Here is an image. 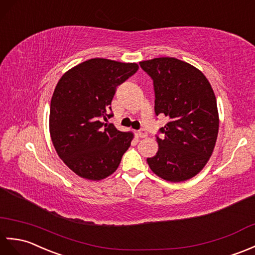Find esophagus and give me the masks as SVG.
<instances>
[{
    "label": "esophagus",
    "mask_w": 255,
    "mask_h": 255,
    "mask_svg": "<svg viewBox=\"0 0 255 255\" xmlns=\"http://www.w3.org/2000/svg\"><path fill=\"white\" fill-rule=\"evenodd\" d=\"M138 136H139L140 138H144V137H146V136H147V132H146V129H144V128H140L139 131H138Z\"/></svg>",
    "instance_id": "34e87169"
}]
</instances>
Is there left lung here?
I'll return each instance as SVG.
<instances>
[{
	"label": "left lung",
	"mask_w": 255,
	"mask_h": 255,
	"mask_svg": "<svg viewBox=\"0 0 255 255\" xmlns=\"http://www.w3.org/2000/svg\"><path fill=\"white\" fill-rule=\"evenodd\" d=\"M150 76L156 116L169 122L156 135L157 154L147 163L158 177L180 182L199 173L216 144L219 119L211 84L196 67L174 58L139 62Z\"/></svg>",
	"instance_id": "left-lung-1"
}]
</instances>
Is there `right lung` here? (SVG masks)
I'll return each mask as SVG.
<instances>
[{
  "instance_id": "1",
  "label": "right lung",
  "mask_w": 255,
  "mask_h": 255,
  "mask_svg": "<svg viewBox=\"0 0 255 255\" xmlns=\"http://www.w3.org/2000/svg\"><path fill=\"white\" fill-rule=\"evenodd\" d=\"M136 63L92 59L67 71L51 99L50 135L65 165L98 181L117 170L134 134L112 123L111 101L119 85L137 72Z\"/></svg>"
}]
</instances>
